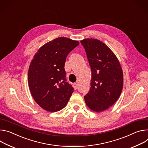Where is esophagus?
I'll return each mask as SVG.
<instances>
[{"instance_id": "1", "label": "esophagus", "mask_w": 148, "mask_h": 148, "mask_svg": "<svg viewBox=\"0 0 148 148\" xmlns=\"http://www.w3.org/2000/svg\"><path fill=\"white\" fill-rule=\"evenodd\" d=\"M73 88H74V89H77V84H76V83H73Z\"/></svg>"}]
</instances>
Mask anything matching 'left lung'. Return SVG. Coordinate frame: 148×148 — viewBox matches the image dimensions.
I'll return each mask as SVG.
<instances>
[{
	"label": "left lung",
	"instance_id": "left-lung-1",
	"mask_svg": "<svg viewBox=\"0 0 148 148\" xmlns=\"http://www.w3.org/2000/svg\"><path fill=\"white\" fill-rule=\"evenodd\" d=\"M80 43L85 49L92 71L90 90L84 99L91 110L101 112L119 97L123 84L122 69L115 55L102 42L88 38Z\"/></svg>",
	"mask_w": 148,
	"mask_h": 148
}]
</instances>
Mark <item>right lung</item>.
I'll list each match as a JSON object with an SVG mask.
<instances>
[{
    "instance_id": "add662e5",
    "label": "right lung",
    "mask_w": 148,
    "mask_h": 148,
    "mask_svg": "<svg viewBox=\"0 0 148 148\" xmlns=\"http://www.w3.org/2000/svg\"><path fill=\"white\" fill-rule=\"evenodd\" d=\"M79 42L58 38L42 46L34 56L28 71V83L35 101L51 112L66 106L73 88L66 81L64 63Z\"/></svg>"
}]
</instances>
